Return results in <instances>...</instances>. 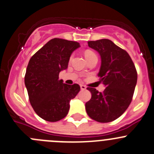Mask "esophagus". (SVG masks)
Listing matches in <instances>:
<instances>
[{
  "label": "esophagus",
  "mask_w": 154,
  "mask_h": 154,
  "mask_svg": "<svg viewBox=\"0 0 154 154\" xmlns=\"http://www.w3.org/2000/svg\"><path fill=\"white\" fill-rule=\"evenodd\" d=\"M80 88H81L82 90H85L86 89V86L84 85H80Z\"/></svg>",
  "instance_id": "1"
}]
</instances>
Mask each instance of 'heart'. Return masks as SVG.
<instances>
[{
  "mask_svg": "<svg viewBox=\"0 0 154 154\" xmlns=\"http://www.w3.org/2000/svg\"><path fill=\"white\" fill-rule=\"evenodd\" d=\"M85 56L86 59H89V58L92 57H94L96 56V54L93 52V51H87L85 53Z\"/></svg>",
  "mask_w": 154,
  "mask_h": 154,
  "instance_id": "obj_1",
  "label": "heart"
}]
</instances>
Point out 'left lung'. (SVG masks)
I'll return each mask as SVG.
<instances>
[{
	"label": "left lung",
	"instance_id": "1",
	"mask_svg": "<svg viewBox=\"0 0 154 154\" xmlns=\"http://www.w3.org/2000/svg\"><path fill=\"white\" fill-rule=\"evenodd\" d=\"M101 59L98 77L106 88H88L91 98L85 103L88 115L99 122H109L122 116L131 102L137 75L128 53L109 39L88 42Z\"/></svg>",
	"mask_w": 154,
	"mask_h": 154
}]
</instances>
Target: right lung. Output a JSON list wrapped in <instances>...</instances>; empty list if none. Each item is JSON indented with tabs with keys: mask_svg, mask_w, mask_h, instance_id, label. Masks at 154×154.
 Wrapping results in <instances>:
<instances>
[{
	"mask_svg": "<svg viewBox=\"0 0 154 154\" xmlns=\"http://www.w3.org/2000/svg\"><path fill=\"white\" fill-rule=\"evenodd\" d=\"M79 43L53 38L31 57L25 75L29 101L38 116L57 122L68 114L69 102L80 91L78 84H64L59 74L66 69Z\"/></svg>",
	"mask_w": 154,
	"mask_h": 154,
	"instance_id": "right-lung-1",
	"label": "right lung"
}]
</instances>
